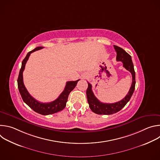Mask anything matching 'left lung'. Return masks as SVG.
Instances as JSON below:
<instances>
[{
    "label": "left lung",
    "mask_w": 160,
    "mask_h": 160,
    "mask_svg": "<svg viewBox=\"0 0 160 160\" xmlns=\"http://www.w3.org/2000/svg\"><path fill=\"white\" fill-rule=\"evenodd\" d=\"M117 52V60L122 61L123 66L125 69L129 71L132 76V82L130 90L126 96L121 101L115 103H103L99 101L94 96L92 90V85L88 83V88L86 91L87 101L90 109L98 115H112L120 111L130 101L135 90V73L134 71L133 64L132 61L131 56L122 48L114 45Z\"/></svg>",
    "instance_id": "8db88e82"
}]
</instances>
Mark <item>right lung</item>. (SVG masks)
<instances>
[{
	"instance_id": "add662e5",
	"label": "right lung",
	"mask_w": 160,
	"mask_h": 160,
	"mask_svg": "<svg viewBox=\"0 0 160 160\" xmlns=\"http://www.w3.org/2000/svg\"><path fill=\"white\" fill-rule=\"evenodd\" d=\"M43 47H38L36 48L33 51L29 52L25 59L22 61L21 68L19 71L18 78V87L19 91V93L21 96V98L23 101L34 111L42 115H48L58 112L61 110H62L66 104V102L68 101V96L70 93L76 87L77 82L80 80H77L76 81H70L67 82L65 88L62 92L59 95V96L55 101L51 102L43 103L40 102L34 99L28 92L25 86L24 85L23 79H22V72L25 70V64L30 56V54L35 52V51L40 50L43 49Z\"/></svg>"
}]
</instances>
